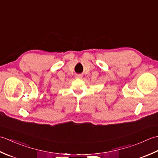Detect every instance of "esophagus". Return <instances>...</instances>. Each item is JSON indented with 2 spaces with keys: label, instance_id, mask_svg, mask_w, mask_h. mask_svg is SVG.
<instances>
[{
  "label": "esophagus",
  "instance_id": "1",
  "mask_svg": "<svg viewBox=\"0 0 158 158\" xmlns=\"http://www.w3.org/2000/svg\"><path fill=\"white\" fill-rule=\"evenodd\" d=\"M76 77H77V78H79V79H81L82 76L81 75H76Z\"/></svg>",
  "mask_w": 158,
  "mask_h": 158
}]
</instances>
